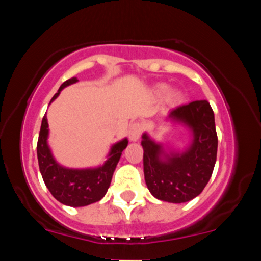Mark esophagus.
<instances>
[{
  "label": "esophagus",
  "mask_w": 261,
  "mask_h": 261,
  "mask_svg": "<svg viewBox=\"0 0 261 261\" xmlns=\"http://www.w3.org/2000/svg\"><path fill=\"white\" fill-rule=\"evenodd\" d=\"M141 134H142V125L140 122H134L130 126V130H128V137H130V140L135 142V141L140 139Z\"/></svg>",
  "instance_id": "esophagus-1"
}]
</instances>
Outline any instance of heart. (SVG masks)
Returning <instances> with one entry per match:
<instances>
[{
    "instance_id": "1",
    "label": "heart",
    "mask_w": 261,
    "mask_h": 261,
    "mask_svg": "<svg viewBox=\"0 0 261 261\" xmlns=\"http://www.w3.org/2000/svg\"><path fill=\"white\" fill-rule=\"evenodd\" d=\"M166 89H167V87L164 86V85L158 86V92H160V93L166 92ZM168 99H169L170 101H172V103H178V101H180V99H181V95L179 94L178 92H172V93H170V94H169Z\"/></svg>"
}]
</instances>
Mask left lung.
<instances>
[{
	"label": "left lung",
	"mask_w": 261,
	"mask_h": 261,
	"mask_svg": "<svg viewBox=\"0 0 261 261\" xmlns=\"http://www.w3.org/2000/svg\"><path fill=\"white\" fill-rule=\"evenodd\" d=\"M167 119L187 126L191 143L185 151H166L143 134L141 145L146 185L162 201L187 202L201 194L216 163L218 140L214 110L207 100H195L170 110Z\"/></svg>",
	"instance_id": "1"
}]
</instances>
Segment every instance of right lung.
Segmentation results:
<instances>
[{
  "mask_svg": "<svg viewBox=\"0 0 261 261\" xmlns=\"http://www.w3.org/2000/svg\"><path fill=\"white\" fill-rule=\"evenodd\" d=\"M77 81L79 80L76 77L65 81L59 88L58 93L53 97L51 101L59 97L60 92L65 87L73 85ZM47 136H49V125H47L46 115H44L40 133H39L37 153L39 169H40L45 185L49 189L51 195L58 201L64 205L72 206V207L91 205L103 199L112 181L114 170L120 160L122 151L126 148L127 139L119 141L115 145H113L108 154V160L103 166L97 167V168L72 169L60 166L55 161L47 145Z\"/></svg>",
  "mask_w": 261,
  "mask_h": 261,
  "instance_id": "right-lung-1",
  "label": "right lung"
}]
</instances>
